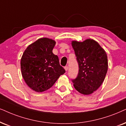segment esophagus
Wrapping results in <instances>:
<instances>
[{"instance_id": "1", "label": "esophagus", "mask_w": 126, "mask_h": 126, "mask_svg": "<svg viewBox=\"0 0 126 126\" xmlns=\"http://www.w3.org/2000/svg\"><path fill=\"white\" fill-rule=\"evenodd\" d=\"M64 69H65V70H66V71H67L68 69V67L67 66H66L64 67Z\"/></svg>"}]
</instances>
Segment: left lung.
Masks as SVG:
<instances>
[{"instance_id": "left-lung-1", "label": "left lung", "mask_w": 126, "mask_h": 126, "mask_svg": "<svg viewBox=\"0 0 126 126\" xmlns=\"http://www.w3.org/2000/svg\"><path fill=\"white\" fill-rule=\"evenodd\" d=\"M79 64L77 77L71 79L76 90L84 95H90L98 89L107 73L108 57L105 51L93 39L84 42L73 41Z\"/></svg>"}]
</instances>
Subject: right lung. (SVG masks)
Masks as SVG:
<instances>
[{
    "instance_id": "add662e5",
    "label": "right lung",
    "mask_w": 126,
    "mask_h": 126,
    "mask_svg": "<svg viewBox=\"0 0 126 126\" xmlns=\"http://www.w3.org/2000/svg\"><path fill=\"white\" fill-rule=\"evenodd\" d=\"M55 44L51 39L40 38L28 46L22 56V76L28 87L35 91L41 92L51 88L66 72L60 65L58 56L52 52Z\"/></svg>"
}]
</instances>
